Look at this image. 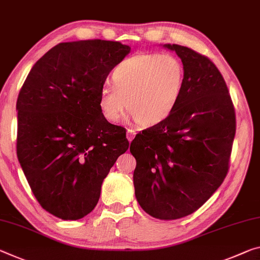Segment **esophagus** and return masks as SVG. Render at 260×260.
I'll list each match as a JSON object with an SVG mask.
<instances>
[{
    "mask_svg": "<svg viewBox=\"0 0 260 260\" xmlns=\"http://www.w3.org/2000/svg\"><path fill=\"white\" fill-rule=\"evenodd\" d=\"M135 131L134 129H127V139H128V141H132L135 138Z\"/></svg>",
    "mask_w": 260,
    "mask_h": 260,
    "instance_id": "obj_1",
    "label": "esophagus"
}]
</instances>
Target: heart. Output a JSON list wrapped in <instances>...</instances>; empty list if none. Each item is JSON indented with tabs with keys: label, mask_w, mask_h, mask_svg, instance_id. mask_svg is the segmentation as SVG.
I'll use <instances>...</instances> for the list:
<instances>
[{
	"label": "heart",
	"mask_w": 260,
	"mask_h": 260,
	"mask_svg": "<svg viewBox=\"0 0 260 260\" xmlns=\"http://www.w3.org/2000/svg\"><path fill=\"white\" fill-rule=\"evenodd\" d=\"M110 80L112 86H103L98 93L105 120L118 122L127 106L140 125L151 127L170 117L179 104L185 72L175 55L141 53L121 61Z\"/></svg>",
	"instance_id": "heart-1"
}]
</instances>
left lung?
Wrapping results in <instances>:
<instances>
[{"label":"left lung","instance_id":"left-lung-1","mask_svg":"<svg viewBox=\"0 0 260 260\" xmlns=\"http://www.w3.org/2000/svg\"><path fill=\"white\" fill-rule=\"evenodd\" d=\"M184 66L179 104L163 122L142 131L131 143L137 159L135 197L143 211L177 220L199 209L229 170L236 115L223 76L211 59L180 45Z\"/></svg>","mask_w":260,"mask_h":260}]
</instances>
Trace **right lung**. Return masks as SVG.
I'll use <instances>...</instances> for the list:
<instances>
[{"label": "right lung", "instance_id": "add662e5", "mask_svg": "<svg viewBox=\"0 0 260 260\" xmlns=\"http://www.w3.org/2000/svg\"><path fill=\"white\" fill-rule=\"evenodd\" d=\"M129 51L119 41L60 43L20 89L17 157L36 199L59 219L88 215L110 169L128 149L125 128L102 115L98 93Z\"/></svg>", "mask_w": 260, "mask_h": 260}]
</instances>
